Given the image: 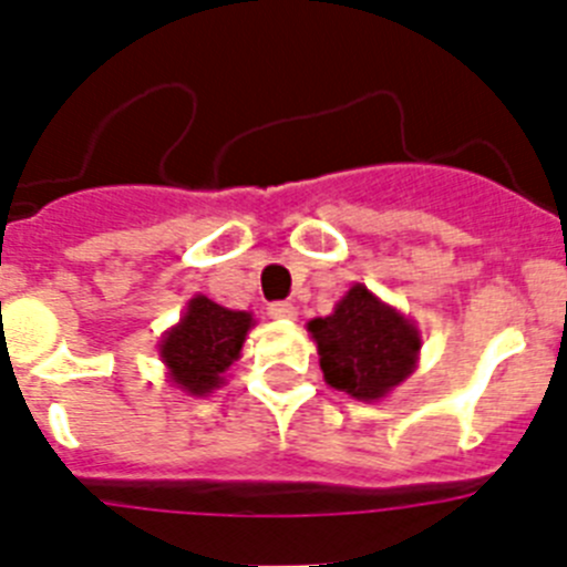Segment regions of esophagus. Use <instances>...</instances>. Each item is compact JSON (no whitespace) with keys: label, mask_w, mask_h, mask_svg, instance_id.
<instances>
[{"label":"esophagus","mask_w":567,"mask_h":567,"mask_svg":"<svg viewBox=\"0 0 567 567\" xmlns=\"http://www.w3.org/2000/svg\"><path fill=\"white\" fill-rule=\"evenodd\" d=\"M267 315L275 320H292L295 315H298V309H295L292 303H287V300H272L267 307Z\"/></svg>","instance_id":"34e87169"}]
</instances>
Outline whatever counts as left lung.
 Segmentation results:
<instances>
[{
	"label": "left lung",
	"instance_id": "left-lung-1",
	"mask_svg": "<svg viewBox=\"0 0 567 567\" xmlns=\"http://www.w3.org/2000/svg\"><path fill=\"white\" fill-rule=\"evenodd\" d=\"M329 385L358 400L383 398L412 374L420 352L417 329L383 307L365 287H352L329 318L309 320Z\"/></svg>",
	"mask_w": 567,
	"mask_h": 567
}]
</instances>
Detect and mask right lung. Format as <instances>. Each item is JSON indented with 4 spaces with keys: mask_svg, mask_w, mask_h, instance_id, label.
<instances>
[{
    "mask_svg": "<svg viewBox=\"0 0 567 567\" xmlns=\"http://www.w3.org/2000/svg\"><path fill=\"white\" fill-rule=\"evenodd\" d=\"M252 318L233 312L198 295L189 300L184 320L162 340V358L169 374L189 394H207L221 383L227 365L238 358Z\"/></svg>",
    "mask_w": 567,
    "mask_h": 567,
    "instance_id": "obj_1",
    "label": "right lung"
}]
</instances>
